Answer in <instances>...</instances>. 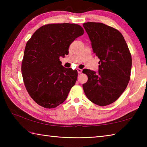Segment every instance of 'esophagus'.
I'll return each mask as SVG.
<instances>
[{
    "mask_svg": "<svg viewBox=\"0 0 147 147\" xmlns=\"http://www.w3.org/2000/svg\"><path fill=\"white\" fill-rule=\"evenodd\" d=\"M77 71H78V73L79 74L82 73V71H83V70L82 69H80V68H78V69H77Z\"/></svg>",
    "mask_w": 147,
    "mask_h": 147,
    "instance_id": "obj_1",
    "label": "esophagus"
}]
</instances>
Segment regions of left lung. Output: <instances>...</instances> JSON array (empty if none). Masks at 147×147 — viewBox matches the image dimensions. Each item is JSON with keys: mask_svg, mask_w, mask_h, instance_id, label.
Here are the masks:
<instances>
[{"mask_svg": "<svg viewBox=\"0 0 147 147\" xmlns=\"http://www.w3.org/2000/svg\"><path fill=\"white\" fill-rule=\"evenodd\" d=\"M83 27L92 42L93 52L100 59L98 73L85 69L88 76L83 85L90 101L100 106L111 104L122 95L128 84L131 55L123 35L102 23L88 22Z\"/></svg>", "mask_w": 147, "mask_h": 147, "instance_id": "8db88e82", "label": "left lung"}]
</instances>
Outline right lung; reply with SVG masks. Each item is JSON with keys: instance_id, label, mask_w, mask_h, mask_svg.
<instances>
[{"instance_id": "1", "label": "right lung", "mask_w": 147, "mask_h": 147, "mask_svg": "<svg viewBox=\"0 0 147 147\" xmlns=\"http://www.w3.org/2000/svg\"><path fill=\"white\" fill-rule=\"evenodd\" d=\"M83 33V28L77 24H47L27 42L22 76L28 93L37 104L52 109L67 98L75 85L78 71L62 66L59 57L67 55L71 43Z\"/></svg>"}]
</instances>
